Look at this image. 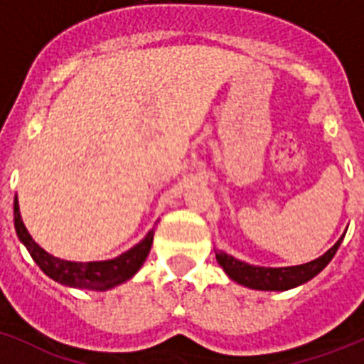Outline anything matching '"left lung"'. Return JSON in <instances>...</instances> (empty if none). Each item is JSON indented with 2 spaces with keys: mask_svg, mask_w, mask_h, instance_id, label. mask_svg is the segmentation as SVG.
<instances>
[{
  "mask_svg": "<svg viewBox=\"0 0 364 364\" xmlns=\"http://www.w3.org/2000/svg\"><path fill=\"white\" fill-rule=\"evenodd\" d=\"M342 238L341 236L335 245L329 251L322 255V257L314 258L307 264H299V266H288V268H264V266H251L247 262H242L238 258L230 257L225 251H218L215 249V258H218L219 266L225 269V273L229 275L232 281L243 287L253 288V290H269V292H283V290H290L299 284H305L311 281L312 277H316L318 273L326 268L327 264L331 262V258L335 257L337 249L341 247Z\"/></svg>",
  "mask_w": 364,
  "mask_h": 364,
  "instance_id": "left-lung-1",
  "label": "left lung"
}]
</instances>
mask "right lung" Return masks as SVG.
Wrapping results in <instances>:
<instances>
[{
    "instance_id": "add662e5",
    "label": "right lung",
    "mask_w": 364,
    "mask_h": 364,
    "mask_svg": "<svg viewBox=\"0 0 364 364\" xmlns=\"http://www.w3.org/2000/svg\"><path fill=\"white\" fill-rule=\"evenodd\" d=\"M14 229H16L20 242L26 245L33 260L37 262L38 268L46 273L48 277H52L53 281L65 284V287L98 290V292H104V290H109V288L130 281L149 257L152 238H154V229L149 230V234L137 245L128 249L126 253L119 255L117 258H111V260H96V262L63 260V258H57L44 251L31 238V234L27 232L22 215H20L16 197H14Z\"/></svg>"
}]
</instances>
